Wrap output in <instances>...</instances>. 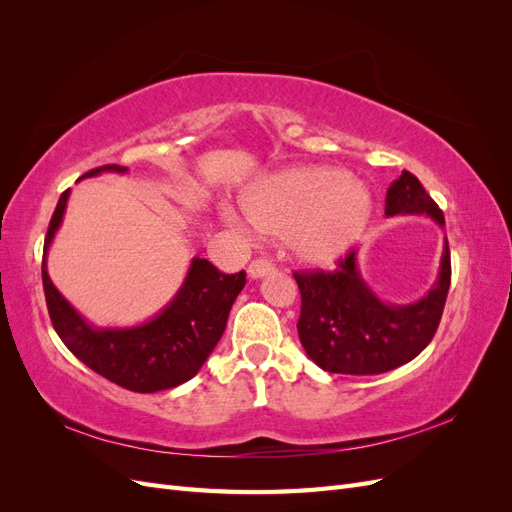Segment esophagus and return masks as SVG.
I'll return each mask as SVG.
<instances>
[{
  "label": "esophagus",
  "mask_w": 512,
  "mask_h": 512,
  "mask_svg": "<svg viewBox=\"0 0 512 512\" xmlns=\"http://www.w3.org/2000/svg\"><path fill=\"white\" fill-rule=\"evenodd\" d=\"M271 271H273V262L267 258H256L250 262V265H247V275H250L252 280H258V277L267 275Z\"/></svg>",
  "instance_id": "esophagus-1"
}]
</instances>
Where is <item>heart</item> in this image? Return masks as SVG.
<instances>
[{
	"label": "heart",
	"instance_id": "heart-1",
	"mask_svg": "<svg viewBox=\"0 0 512 512\" xmlns=\"http://www.w3.org/2000/svg\"><path fill=\"white\" fill-rule=\"evenodd\" d=\"M371 192L331 166H299L260 181L243 196L245 218L262 235L282 237L305 265H329L359 241L371 218ZM228 222L239 226L235 213Z\"/></svg>",
	"mask_w": 512,
	"mask_h": 512
}]
</instances>
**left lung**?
Returning <instances> with one entry per match:
<instances>
[{
	"mask_svg": "<svg viewBox=\"0 0 512 512\" xmlns=\"http://www.w3.org/2000/svg\"><path fill=\"white\" fill-rule=\"evenodd\" d=\"M386 215H427L444 228V213L412 173L386 190ZM301 290L299 339L318 367L331 374L374 376L421 354L438 331L451 286V252L444 237L438 280L408 305L382 301L359 271L356 250L335 271L294 273Z\"/></svg>",
	"mask_w": 512,
	"mask_h": 512,
	"instance_id": "left-lung-1",
	"label": "left lung"
}]
</instances>
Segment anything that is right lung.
Instances as JSON below:
<instances>
[{
	"mask_svg": "<svg viewBox=\"0 0 512 512\" xmlns=\"http://www.w3.org/2000/svg\"><path fill=\"white\" fill-rule=\"evenodd\" d=\"M100 173H128V168L108 164L81 179ZM68 196L70 190L59 196L42 258L46 307L61 342L96 374L134 393L175 389L194 378L220 342L230 307L245 286V271L226 275L209 260L194 258L173 301L158 316L138 327L96 329L64 299L46 271V252L64 220Z\"/></svg>",
	"mask_w": 512,
	"mask_h": 512,
	"instance_id": "right-lung-1",
	"label": "right lung"
}]
</instances>
